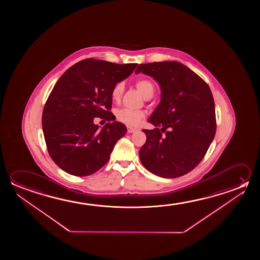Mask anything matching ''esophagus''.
Here are the masks:
<instances>
[{
    "instance_id": "esophagus-1",
    "label": "esophagus",
    "mask_w": 260,
    "mask_h": 260,
    "mask_svg": "<svg viewBox=\"0 0 260 260\" xmlns=\"http://www.w3.org/2000/svg\"><path fill=\"white\" fill-rule=\"evenodd\" d=\"M127 131H128V133H133V132H137L138 129L135 128H132V127L128 126V127H127Z\"/></svg>"
}]
</instances>
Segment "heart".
Returning a JSON list of instances; mask_svg holds the SVG:
<instances>
[{"instance_id":"1","label":"heart","mask_w":260,"mask_h":260,"mask_svg":"<svg viewBox=\"0 0 260 260\" xmlns=\"http://www.w3.org/2000/svg\"><path fill=\"white\" fill-rule=\"evenodd\" d=\"M137 89L141 92L145 98H151L155 90V87L152 81L148 79L138 80L135 83ZM124 84L122 82H117L111 89V100L114 103H119L122 93H123ZM116 118L119 122L125 124L129 127H137L141 123L142 119H144V113L141 111L129 110V109H119L116 112Z\"/></svg>"}]
</instances>
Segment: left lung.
Instances as JSON below:
<instances>
[{"label": "left lung", "instance_id": "1", "mask_svg": "<svg viewBox=\"0 0 260 260\" xmlns=\"http://www.w3.org/2000/svg\"><path fill=\"white\" fill-rule=\"evenodd\" d=\"M135 73L153 77L161 89V101L148 119L156 128L143 129L147 141L140 150L142 165L167 179L187 174L203 159L216 134L209 85L178 61L140 64Z\"/></svg>", "mask_w": 260, "mask_h": 260}]
</instances>
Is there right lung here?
I'll list each match as a JSON object with an SVG mask.
<instances>
[{"mask_svg": "<svg viewBox=\"0 0 260 260\" xmlns=\"http://www.w3.org/2000/svg\"><path fill=\"white\" fill-rule=\"evenodd\" d=\"M137 65L89 58L74 64L56 82L43 108L42 123L48 152L62 171L84 177L109 160L116 142L127 132L124 124L114 121L111 89ZM94 117L113 122L99 131Z\"/></svg>", "mask_w": 260, "mask_h": 260, "instance_id": "1", "label": "right lung"}]
</instances>
